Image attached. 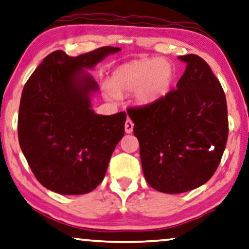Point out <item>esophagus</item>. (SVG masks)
I'll return each instance as SVG.
<instances>
[{
    "mask_svg": "<svg viewBox=\"0 0 249 249\" xmlns=\"http://www.w3.org/2000/svg\"><path fill=\"white\" fill-rule=\"evenodd\" d=\"M133 126H134L133 122L130 121V119H127V121L125 122V132H126L127 134L132 133V132H133Z\"/></svg>",
    "mask_w": 249,
    "mask_h": 249,
    "instance_id": "1",
    "label": "esophagus"
}]
</instances>
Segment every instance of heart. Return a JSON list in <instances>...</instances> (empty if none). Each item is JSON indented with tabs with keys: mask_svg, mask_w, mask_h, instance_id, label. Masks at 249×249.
<instances>
[{
	"mask_svg": "<svg viewBox=\"0 0 249 249\" xmlns=\"http://www.w3.org/2000/svg\"><path fill=\"white\" fill-rule=\"evenodd\" d=\"M177 69L167 60L159 58L140 59L122 65L112 72L110 89L106 97L117 100L118 95L134 92L138 105L143 107L157 105L173 89Z\"/></svg>",
	"mask_w": 249,
	"mask_h": 249,
	"instance_id": "1",
	"label": "heart"
}]
</instances>
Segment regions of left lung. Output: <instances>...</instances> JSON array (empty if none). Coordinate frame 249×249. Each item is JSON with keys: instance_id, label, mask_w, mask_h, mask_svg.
Here are the masks:
<instances>
[{"instance_id": "1", "label": "left lung", "mask_w": 249, "mask_h": 249, "mask_svg": "<svg viewBox=\"0 0 249 249\" xmlns=\"http://www.w3.org/2000/svg\"><path fill=\"white\" fill-rule=\"evenodd\" d=\"M185 62L177 90L150 107L131 109L148 184L182 194L210 180L220 164L229 133L227 100L210 66L196 54Z\"/></svg>"}]
</instances>
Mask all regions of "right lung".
Here are the masks:
<instances>
[{"label":"right lung","mask_w":249,"mask_h":249,"mask_svg":"<svg viewBox=\"0 0 249 249\" xmlns=\"http://www.w3.org/2000/svg\"><path fill=\"white\" fill-rule=\"evenodd\" d=\"M119 51L105 46L69 57L58 50L44 58L25 84L19 144L36 178L49 190L84 195L104 180L124 135L126 114H95L91 97L99 85L86 69Z\"/></svg>","instance_id":"1"}]
</instances>
